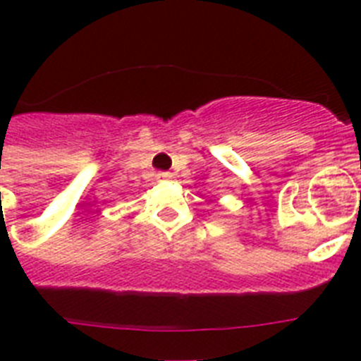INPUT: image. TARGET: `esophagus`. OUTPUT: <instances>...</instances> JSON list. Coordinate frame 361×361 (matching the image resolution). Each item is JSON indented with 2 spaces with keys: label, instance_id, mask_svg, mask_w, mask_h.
Returning a JSON list of instances; mask_svg holds the SVG:
<instances>
[{
  "label": "esophagus",
  "instance_id": "1",
  "mask_svg": "<svg viewBox=\"0 0 361 361\" xmlns=\"http://www.w3.org/2000/svg\"><path fill=\"white\" fill-rule=\"evenodd\" d=\"M171 178H172L171 172H157V180L166 181V180H171Z\"/></svg>",
  "mask_w": 361,
  "mask_h": 361
}]
</instances>
